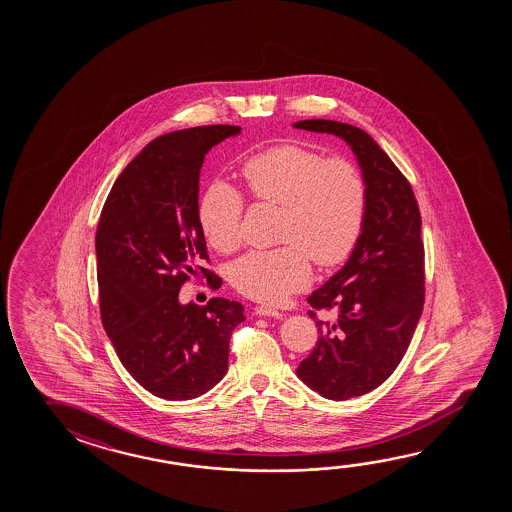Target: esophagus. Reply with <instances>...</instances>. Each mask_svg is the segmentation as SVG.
Segmentation results:
<instances>
[{
	"label": "esophagus",
	"instance_id": "1",
	"mask_svg": "<svg viewBox=\"0 0 512 512\" xmlns=\"http://www.w3.org/2000/svg\"><path fill=\"white\" fill-rule=\"evenodd\" d=\"M255 314H257V316H266V318H282V316H284L280 310L268 307V305H259V307H255Z\"/></svg>",
	"mask_w": 512,
	"mask_h": 512
}]
</instances>
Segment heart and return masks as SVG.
I'll list each match as a JSON object with an SVG mask.
<instances>
[{"mask_svg":"<svg viewBox=\"0 0 512 512\" xmlns=\"http://www.w3.org/2000/svg\"><path fill=\"white\" fill-rule=\"evenodd\" d=\"M241 176L257 202L282 207L284 246L253 250L232 268L239 293L280 303L309 284L310 259L321 268L341 264L359 241L368 187L352 160L327 159L300 144H278L244 160ZM244 198L225 182L203 193L198 219L210 246L230 253L243 243Z\"/></svg>","mask_w":512,"mask_h":512,"instance_id":"obj_1","label":"heart"}]
</instances>
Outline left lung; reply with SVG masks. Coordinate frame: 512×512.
Masks as SVG:
<instances>
[{"label":"left lung","mask_w":512,"mask_h":512,"mask_svg":"<svg viewBox=\"0 0 512 512\" xmlns=\"http://www.w3.org/2000/svg\"><path fill=\"white\" fill-rule=\"evenodd\" d=\"M296 128L334 134L352 146L368 187L364 225L343 269L310 294L318 343L296 375L328 400L373 391L411 344L425 303V246L412 185L386 151L357 126L305 119ZM334 311V322L317 318Z\"/></svg>","instance_id":"obj_1"}]
</instances>
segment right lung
Wrapping results in <instances>:
<instances>
[{"instance_id":"add662e5","label":"right lung","mask_w":512,"mask_h":512,"mask_svg":"<svg viewBox=\"0 0 512 512\" xmlns=\"http://www.w3.org/2000/svg\"><path fill=\"white\" fill-rule=\"evenodd\" d=\"M241 126L203 125L160 135L118 176L101 209L96 264L101 323L126 371L164 400H191L225 377L228 344L243 303L212 298L182 305L191 277L223 280L198 219L205 153Z\"/></svg>"}]
</instances>
